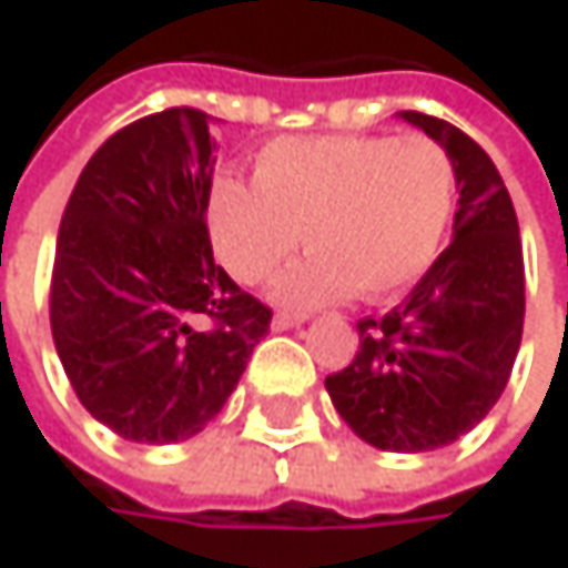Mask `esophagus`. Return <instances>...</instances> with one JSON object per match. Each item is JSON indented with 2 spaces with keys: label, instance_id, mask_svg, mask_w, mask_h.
<instances>
[{
  "label": "esophagus",
  "instance_id": "obj_1",
  "mask_svg": "<svg viewBox=\"0 0 568 568\" xmlns=\"http://www.w3.org/2000/svg\"><path fill=\"white\" fill-rule=\"evenodd\" d=\"M301 321H304V317H297V314H284V311H277V314H274V321H271V327H274V331H291V327H297Z\"/></svg>",
  "mask_w": 568,
  "mask_h": 568
}]
</instances>
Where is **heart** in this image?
I'll return each mask as SVG.
<instances>
[{
  "instance_id": "obj_1",
  "label": "heart",
  "mask_w": 568,
  "mask_h": 568,
  "mask_svg": "<svg viewBox=\"0 0 568 568\" xmlns=\"http://www.w3.org/2000/svg\"><path fill=\"white\" fill-rule=\"evenodd\" d=\"M456 204L449 154L429 139L321 135L271 142L254 184L224 178L211 194V237L241 284H264L304 244L284 297L327 304L351 287L387 297L439 251Z\"/></svg>"
}]
</instances>
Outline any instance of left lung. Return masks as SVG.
<instances>
[{
  "label": "left lung",
  "instance_id": "obj_1",
  "mask_svg": "<svg viewBox=\"0 0 568 568\" xmlns=\"http://www.w3.org/2000/svg\"><path fill=\"white\" fill-rule=\"evenodd\" d=\"M400 119L453 161V237L404 304L357 324V357L324 387L364 443L426 453L456 443L503 397L523 341L526 277L516 211L489 154L449 122Z\"/></svg>",
  "mask_w": 568,
  "mask_h": 568
}]
</instances>
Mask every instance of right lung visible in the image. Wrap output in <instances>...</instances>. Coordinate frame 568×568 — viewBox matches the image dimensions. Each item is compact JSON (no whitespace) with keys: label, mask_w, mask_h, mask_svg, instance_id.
I'll return each instance as SVG.
<instances>
[{"label":"right lung","mask_w":568,"mask_h":568,"mask_svg":"<svg viewBox=\"0 0 568 568\" xmlns=\"http://www.w3.org/2000/svg\"><path fill=\"white\" fill-rule=\"evenodd\" d=\"M211 115L168 109L102 144L65 204L52 341L72 390L132 443H181L234 394L271 311L207 237Z\"/></svg>","instance_id":"add662e5"}]
</instances>
